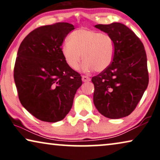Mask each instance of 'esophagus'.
<instances>
[{"instance_id": "obj_1", "label": "esophagus", "mask_w": 160, "mask_h": 160, "mask_svg": "<svg viewBox=\"0 0 160 160\" xmlns=\"http://www.w3.org/2000/svg\"><path fill=\"white\" fill-rule=\"evenodd\" d=\"M82 80L83 82H89V81H91V78L89 77H88V76H85V75H83L82 76Z\"/></svg>"}]
</instances>
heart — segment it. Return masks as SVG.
Instances as JSON below:
<instances>
[{"mask_svg": "<svg viewBox=\"0 0 160 160\" xmlns=\"http://www.w3.org/2000/svg\"><path fill=\"white\" fill-rule=\"evenodd\" d=\"M62 53L67 65L72 69H78L82 58L83 70L94 69L101 72L113 61L114 40L110 35L98 31L80 29L69 35L68 42L63 45Z\"/></svg>", "mask_w": 160, "mask_h": 160, "instance_id": "1", "label": "heart"}]
</instances>
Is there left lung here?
<instances>
[{"label":"left lung","instance_id":"1","mask_svg":"<svg viewBox=\"0 0 160 160\" xmlns=\"http://www.w3.org/2000/svg\"><path fill=\"white\" fill-rule=\"evenodd\" d=\"M95 28L112 38L114 55L110 66L92 78L94 105L106 118H124L136 109L148 84L144 46L123 24H97Z\"/></svg>","mask_w":160,"mask_h":160}]
</instances>
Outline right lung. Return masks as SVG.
<instances>
[{
    "label": "right lung",
    "mask_w": 160,
    "mask_h": 160,
    "mask_svg": "<svg viewBox=\"0 0 160 160\" xmlns=\"http://www.w3.org/2000/svg\"><path fill=\"white\" fill-rule=\"evenodd\" d=\"M75 28L67 22L45 25L29 33L20 44L13 78L22 105L38 120L56 122L72 107L80 75L62 53L63 40Z\"/></svg>",
    "instance_id": "add662e5"
}]
</instances>
